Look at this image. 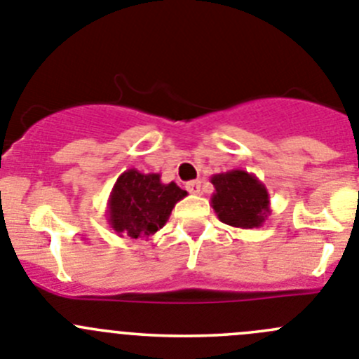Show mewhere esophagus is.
Returning <instances> with one entry per match:
<instances>
[{
	"label": "esophagus",
	"mask_w": 359,
	"mask_h": 359,
	"mask_svg": "<svg viewBox=\"0 0 359 359\" xmlns=\"http://www.w3.org/2000/svg\"><path fill=\"white\" fill-rule=\"evenodd\" d=\"M186 187L191 195H198L200 187H202V182H200V180H191V182L186 184Z\"/></svg>",
	"instance_id": "esophagus-1"
}]
</instances>
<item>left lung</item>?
I'll return each mask as SVG.
<instances>
[{"instance_id": "8db88e82", "label": "left lung", "mask_w": 359, "mask_h": 359, "mask_svg": "<svg viewBox=\"0 0 359 359\" xmlns=\"http://www.w3.org/2000/svg\"><path fill=\"white\" fill-rule=\"evenodd\" d=\"M210 205L221 223L236 229H259L271 214L267 187L246 170H230L210 177Z\"/></svg>"}]
</instances>
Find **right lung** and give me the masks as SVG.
Listing matches in <instances>:
<instances>
[{"instance_id": "1", "label": "right lung", "mask_w": 359, "mask_h": 359, "mask_svg": "<svg viewBox=\"0 0 359 359\" xmlns=\"http://www.w3.org/2000/svg\"><path fill=\"white\" fill-rule=\"evenodd\" d=\"M187 196L175 182L164 184L159 173L126 170L108 200V225L116 236L149 239L163 229L177 202Z\"/></svg>"}]
</instances>
